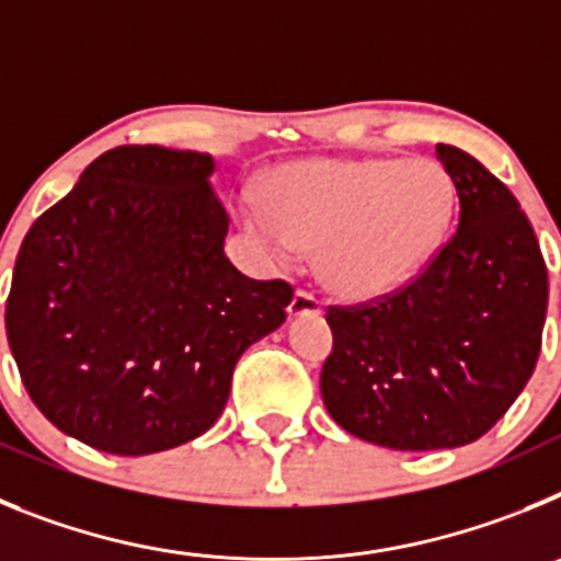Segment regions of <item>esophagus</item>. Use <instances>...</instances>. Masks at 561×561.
Here are the masks:
<instances>
[{
    "label": "esophagus",
    "instance_id": "esophagus-1",
    "mask_svg": "<svg viewBox=\"0 0 561 561\" xmlns=\"http://www.w3.org/2000/svg\"><path fill=\"white\" fill-rule=\"evenodd\" d=\"M289 317H317L320 314V300H317L311 291H295V297H291V304H289Z\"/></svg>",
    "mask_w": 561,
    "mask_h": 561
}]
</instances>
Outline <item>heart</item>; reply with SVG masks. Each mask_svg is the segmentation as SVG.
<instances>
[{"mask_svg":"<svg viewBox=\"0 0 561 561\" xmlns=\"http://www.w3.org/2000/svg\"><path fill=\"white\" fill-rule=\"evenodd\" d=\"M453 213V176L430 157H317L277 168L244 219L277 264L317 250L323 289L368 304L424 270Z\"/></svg>","mask_w":561,"mask_h":561,"instance_id":"1","label":"heart"}]
</instances>
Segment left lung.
<instances>
[{"label":"left lung","instance_id":"obj_1","mask_svg":"<svg viewBox=\"0 0 561 561\" xmlns=\"http://www.w3.org/2000/svg\"><path fill=\"white\" fill-rule=\"evenodd\" d=\"M435 153L458 191V232L410 286L325 314V410L401 453L489 433L537 368L548 309V270L514 193L472 153L444 142Z\"/></svg>","mask_w":561,"mask_h":561}]
</instances>
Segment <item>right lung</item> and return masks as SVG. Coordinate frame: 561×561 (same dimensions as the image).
Returning a JSON list of instances; mask_svg holds the SVG:
<instances>
[{
  "mask_svg": "<svg viewBox=\"0 0 561 561\" xmlns=\"http://www.w3.org/2000/svg\"><path fill=\"white\" fill-rule=\"evenodd\" d=\"M210 153L121 146L24 236L4 311L36 408L112 455L199 438L236 362L280 329L291 286L225 255L230 216Z\"/></svg>",
  "mask_w": 561,
  "mask_h": 561,
  "instance_id": "obj_1",
  "label": "right lung"
}]
</instances>
